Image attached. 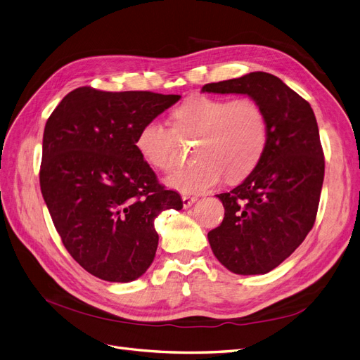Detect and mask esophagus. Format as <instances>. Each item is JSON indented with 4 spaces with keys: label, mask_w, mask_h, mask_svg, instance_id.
<instances>
[{
    "label": "esophagus",
    "mask_w": 360,
    "mask_h": 360,
    "mask_svg": "<svg viewBox=\"0 0 360 360\" xmlns=\"http://www.w3.org/2000/svg\"><path fill=\"white\" fill-rule=\"evenodd\" d=\"M195 202H197V197H194V195H187V194L182 195V205L185 209L193 206Z\"/></svg>",
    "instance_id": "obj_1"
}]
</instances>
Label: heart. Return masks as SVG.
Segmentation results:
<instances>
[{
	"instance_id": "obj_1",
	"label": "heart",
	"mask_w": 360,
	"mask_h": 360,
	"mask_svg": "<svg viewBox=\"0 0 360 360\" xmlns=\"http://www.w3.org/2000/svg\"><path fill=\"white\" fill-rule=\"evenodd\" d=\"M179 133L198 135L197 165L172 172L166 182L182 194H202L218 185L224 173L240 181L257 167L269 141V126L261 105L252 99L197 95L173 112ZM135 148L150 166L167 170L175 163V130L150 118L135 138Z\"/></svg>"
}]
</instances>
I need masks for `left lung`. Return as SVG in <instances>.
Returning a JSON list of instances; mask_svg holds the SVG:
<instances>
[{
  "label": "left lung",
  "instance_id": "left-lung-1",
  "mask_svg": "<svg viewBox=\"0 0 360 360\" xmlns=\"http://www.w3.org/2000/svg\"><path fill=\"white\" fill-rule=\"evenodd\" d=\"M207 93L248 95L267 117L269 141L257 167L217 197L225 214L207 233L214 255L236 274H265L313 229L325 175L323 150L310 103L267 72L203 86Z\"/></svg>",
  "mask_w": 360,
  "mask_h": 360
}]
</instances>
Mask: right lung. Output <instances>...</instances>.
Instances as JSON below:
<instances>
[{
    "mask_svg": "<svg viewBox=\"0 0 360 360\" xmlns=\"http://www.w3.org/2000/svg\"><path fill=\"white\" fill-rule=\"evenodd\" d=\"M179 95L78 87L49 117L39 187L70 255L90 274L126 283L151 265L154 219L182 209L135 148L139 127Z\"/></svg>",
    "mask_w": 360,
    "mask_h": 360,
    "instance_id": "right-lung-1",
    "label": "right lung"
}]
</instances>
